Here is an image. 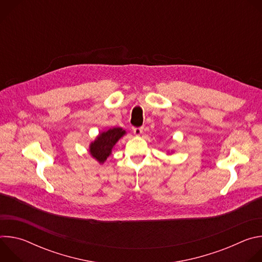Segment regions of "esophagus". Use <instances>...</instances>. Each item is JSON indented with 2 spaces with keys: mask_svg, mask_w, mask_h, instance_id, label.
<instances>
[{
  "mask_svg": "<svg viewBox=\"0 0 262 262\" xmlns=\"http://www.w3.org/2000/svg\"><path fill=\"white\" fill-rule=\"evenodd\" d=\"M133 132H134V134L136 136H140L142 134V132H143V127H134Z\"/></svg>",
  "mask_w": 262,
  "mask_h": 262,
  "instance_id": "1",
  "label": "esophagus"
}]
</instances>
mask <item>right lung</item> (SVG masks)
<instances>
[{"label": "right lung", "instance_id": "1", "mask_svg": "<svg viewBox=\"0 0 262 262\" xmlns=\"http://www.w3.org/2000/svg\"><path fill=\"white\" fill-rule=\"evenodd\" d=\"M125 134L126 132L121 127H113L101 132L89 146L90 155L99 164H103L104 161L112 154V149L114 148L115 144Z\"/></svg>", "mask_w": 262, "mask_h": 262}]
</instances>
